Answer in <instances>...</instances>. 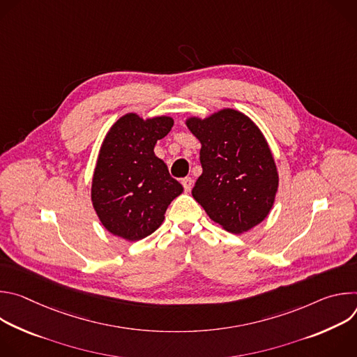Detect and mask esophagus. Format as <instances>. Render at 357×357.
I'll use <instances>...</instances> for the list:
<instances>
[{
	"instance_id": "34e87169",
	"label": "esophagus",
	"mask_w": 357,
	"mask_h": 357,
	"mask_svg": "<svg viewBox=\"0 0 357 357\" xmlns=\"http://www.w3.org/2000/svg\"><path fill=\"white\" fill-rule=\"evenodd\" d=\"M182 185H183V189L185 192H189L192 189V185H193V179L190 176H186L182 179Z\"/></svg>"
}]
</instances>
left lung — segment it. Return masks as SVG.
<instances>
[{"instance_id":"8db88e82","label":"left lung","mask_w":357,"mask_h":357,"mask_svg":"<svg viewBox=\"0 0 357 357\" xmlns=\"http://www.w3.org/2000/svg\"><path fill=\"white\" fill-rule=\"evenodd\" d=\"M188 128L200 141L202 175L192 196L225 230L240 234L270 213L278 174L268 144L247 116L225 109Z\"/></svg>"}]
</instances>
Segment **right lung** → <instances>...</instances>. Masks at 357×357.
Listing matches in <instances>:
<instances>
[{
	"instance_id": "right-lung-1",
	"label": "right lung",
	"mask_w": 357,
	"mask_h": 357,
	"mask_svg": "<svg viewBox=\"0 0 357 357\" xmlns=\"http://www.w3.org/2000/svg\"><path fill=\"white\" fill-rule=\"evenodd\" d=\"M171 117L142 120L123 116L100 148L91 183V202L103 226L130 241L154 233L182 185L154 154L158 139L172 128Z\"/></svg>"
}]
</instances>
